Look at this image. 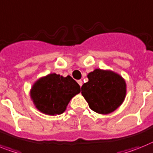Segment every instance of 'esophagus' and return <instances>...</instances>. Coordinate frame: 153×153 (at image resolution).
<instances>
[{"label":"esophagus","instance_id":"34e87169","mask_svg":"<svg viewBox=\"0 0 153 153\" xmlns=\"http://www.w3.org/2000/svg\"><path fill=\"white\" fill-rule=\"evenodd\" d=\"M78 83H79V85H80L81 87H82V80H79V81H78Z\"/></svg>","mask_w":153,"mask_h":153}]
</instances>
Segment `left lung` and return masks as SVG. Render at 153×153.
<instances>
[{
    "instance_id": "8db88e82",
    "label": "left lung",
    "mask_w": 153,
    "mask_h": 153,
    "mask_svg": "<svg viewBox=\"0 0 153 153\" xmlns=\"http://www.w3.org/2000/svg\"><path fill=\"white\" fill-rule=\"evenodd\" d=\"M87 77L89 81L82 86V95L93 111L106 115L123 104L126 85L121 75L109 70L95 69Z\"/></svg>"
}]
</instances>
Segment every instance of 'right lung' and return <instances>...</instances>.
Listing matches in <instances>:
<instances>
[{
  "instance_id": "add662e5",
  "label": "right lung",
  "mask_w": 153,
  "mask_h": 153,
  "mask_svg": "<svg viewBox=\"0 0 153 153\" xmlns=\"http://www.w3.org/2000/svg\"><path fill=\"white\" fill-rule=\"evenodd\" d=\"M80 91L79 85L70 75L63 77L53 73L36 81L30 89V97L41 112L56 115L65 111L68 103Z\"/></svg>"
}]
</instances>
